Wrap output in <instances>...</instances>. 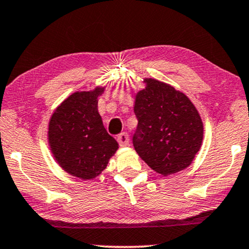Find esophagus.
Returning a JSON list of instances; mask_svg holds the SVG:
<instances>
[{
  "instance_id": "1",
  "label": "esophagus",
  "mask_w": 249,
  "mask_h": 249,
  "mask_svg": "<svg viewBox=\"0 0 249 249\" xmlns=\"http://www.w3.org/2000/svg\"><path fill=\"white\" fill-rule=\"evenodd\" d=\"M117 141L120 143L121 146H127L129 144V138L127 133H121V134L117 136Z\"/></svg>"
}]
</instances>
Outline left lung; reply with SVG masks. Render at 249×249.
Masks as SVG:
<instances>
[{
  "label": "left lung",
  "mask_w": 249,
  "mask_h": 249,
  "mask_svg": "<svg viewBox=\"0 0 249 249\" xmlns=\"http://www.w3.org/2000/svg\"><path fill=\"white\" fill-rule=\"evenodd\" d=\"M145 88L135 94L138 129L135 151L162 176L184 170L193 162L203 141V123L186 94L159 80L143 79Z\"/></svg>",
  "instance_id": "8db88e82"
}]
</instances>
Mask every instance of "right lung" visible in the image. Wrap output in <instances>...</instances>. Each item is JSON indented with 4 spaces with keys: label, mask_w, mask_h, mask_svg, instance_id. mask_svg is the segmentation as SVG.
Listing matches in <instances>:
<instances>
[{
    "label": "right lung",
    "mask_w": 249,
    "mask_h": 249,
    "mask_svg": "<svg viewBox=\"0 0 249 249\" xmlns=\"http://www.w3.org/2000/svg\"><path fill=\"white\" fill-rule=\"evenodd\" d=\"M105 87L75 91L56 107L48 123V144L58 166L82 180L99 176L118 150L104 127L98 97Z\"/></svg>",
    "instance_id": "add662e5"
}]
</instances>
